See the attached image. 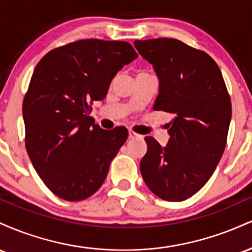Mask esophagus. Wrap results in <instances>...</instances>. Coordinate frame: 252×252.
<instances>
[{
  "label": "esophagus",
  "instance_id": "esophagus-1",
  "mask_svg": "<svg viewBox=\"0 0 252 252\" xmlns=\"http://www.w3.org/2000/svg\"><path fill=\"white\" fill-rule=\"evenodd\" d=\"M128 134H129V138H130V140H136V138H140V137H141L140 135L136 134V132L132 131V130H129Z\"/></svg>",
  "mask_w": 252,
  "mask_h": 252
}]
</instances>
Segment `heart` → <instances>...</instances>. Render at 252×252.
Listing matches in <instances>:
<instances>
[{
	"mask_svg": "<svg viewBox=\"0 0 252 252\" xmlns=\"http://www.w3.org/2000/svg\"><path fill=\"white\" fill-rule=\"evenodd\" d=\"M141 73H144V72H141Z\"/></svg>",
	"mask_w": 252,
	"mask_h": 252,
	"instance_id": "b5f03b06",
	"label": "heart"
}]
</instances>
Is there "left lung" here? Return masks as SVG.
<instances>
[{"label":"left lung","instance_id":"left-lung-1","mask_svg":"<svg viewBox=\"0 0 252 252\" xmlns=\"http://www.w3.org/2000/svg\"><path fill=\"white\" fill-rule=\"evenodd\" d=\"M134 45L160 80L153 109L173 115L166 147L144 138L148 150L141 174L158 198L186 200L209 181L226 146L232 115L226 85L209 54L180 40L158 37Z\"/></svg>","mask_w":252,"mask_h":252}]
</instances>
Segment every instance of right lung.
Wrapping results in <instances>:
<instances>
[{"mask_svg":"<svg viewBox=\"0 0 252 252\" xmlns=\"http://www.w3.org/2000/svg\"><path fill=\"white\" fill-rule=\"evenodd\" d=\"M137 57L129 42L85 39L37 63L22 105L26 149L43 184L63 200L96 193L128 138L123 126L104 130L88 115L117 72Z\"/></svg>","mask_w":252,"mask_h":252,"instance_id":"right-lung-1","label":"right lung"}]
</instances>
